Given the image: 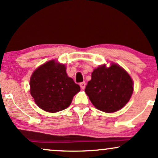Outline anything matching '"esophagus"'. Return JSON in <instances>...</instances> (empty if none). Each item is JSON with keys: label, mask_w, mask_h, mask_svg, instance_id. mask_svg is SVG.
<instances>
[{"label": "esophagus", "mask_w": 158, "mask_h": 158, "mask_svg": "<svg viewBox=\"0 0 158 158\" xmlns=\"http://www.w3.org/2000/svg\"><path fill=\"white\" fill-rule=\"evenodd\" d=\"M79 85H80V87H81V89H85V85H86V84H85V81H82V82H81L80 84H79Z\"/></svg>", "instance_id": "34e87169"}]
</instances>
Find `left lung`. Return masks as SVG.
<instances>
[{
    "instance_id": "1",
    "label": "left lung",
    "mask_w": 158,
    "mask_h": 158,
    "mask_svg": "<svg viewBox=\"0 0 158 158\" xmlns=\"http://www.w3.org/2000/svg\"><path fill=\"white\" fill-rule=\"evenodd\" d=\"M133 81L126 70L112 64L94 69L85 91L97 109L112 113L123 108L133 93Z\"/></svg>"
}]
</instances>
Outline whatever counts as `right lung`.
Wrapping results in <instances>:
<instances>
[{"label":"right lung","instance_id":"add662e5","mask_svg":"<svg viewBox=\"0 0 158 158\" xmlns=\"http://www.w3.org/2000/svg\"><path fill=\"white\" fill-rule=\"evenodd\" d=\"M30 82V94L37 106L51 113L68 108L73 96L80 90L79 85L68 77L64 65L55 60L36 69Z\"/></svg>","mask_w":158,"mask_h":158}]
</instances>
